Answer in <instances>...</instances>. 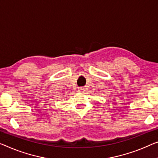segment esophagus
Instances as JSON below:
<instances>
[{
	"label": "esophagus",
	"mask_w": 158,
	"mask_h": 158,
	"mask_svg": "<svg viewBox=\"0 0 158 158\" xmlns=\"http://www.w3.org/2000/svg\"><path fill=\"white\" fill-rule=\"evenodd\" d=\"M84 89L82 88V87H80V88H79V91H81V92H82V91H84Z\"/></svg>",
	"instance_id": "1"
}]
</instances>
